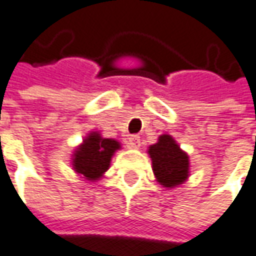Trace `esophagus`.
Wrapping results in <instances>:
<instances>
[{"instance_id": "1", "label": "esophagus", "mask_w": 256, "mask_h": 256, "mask_svg": "<svg viewBox=\"0 0 256 256\" xmlns=\"http://www.w3.org/2000/svg\"><path fill=\"white\" fill-rule=\"evenodd\" d=\"M141 145V140H140V136H132L128 138V148H132V149H138Z\"/></svg>"}]
</instances>
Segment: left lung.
Listing matches in <instances>:
<instances>
[{
  "instance_id": "left-lung-1",
  "label": "left lung",
  "mask_w": 256,
  "mask_h": 256,
  "mask_svg": "<svg viewBox=\"0 0 256 256\" xmlns=\"http://www.w3.org/2000/svg\"><path fill=\"white\" fill-rule=\"evenodd\" d=\"M153 172L160 184L174 188L186 181L189 176V157L169 134L158 136V142L149 146Z\"/></svg>"
}]
</instances>
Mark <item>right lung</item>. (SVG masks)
Here are the masks:
<instances>
[{
  "label": "right lung",
  "instance_id": "add662e5",
  "mask_svg": "<svg viewBox=\"0 0 256 256\" xmlns=\"http://www.w3.org/2000/svg\"><path fill=\"white\" fill-rule=\"evenodd\" d=\"M120 144L111 138H103L98 132H90L72 154V168L86 180L96 181L110 168L111 157Z\"/></svg>",
  "mask_w": 256,
  "mask_h": 256
}]
</instances>
